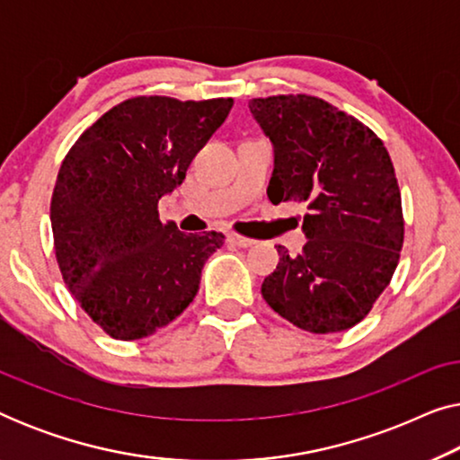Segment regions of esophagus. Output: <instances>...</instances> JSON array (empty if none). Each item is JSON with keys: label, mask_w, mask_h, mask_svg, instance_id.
Wrapping results in <instances>:
<instances>
[{"label": "esophagus", "mask_w": 460, "mask_h": 460, "mask_svg": "<svg viewBox=\"0 0 460 460\" xmlns=\"http://www.w3.org/2000/svg\"><path fill=\"white\" fill-rule=\"evenodd\" d=\"M226 241H228L230 244H236V247H243V249H247V247H251V244L255 243V241H251V238H247V236L236 234V232H230V234L226 236Z\"/></svg>", "instance_id": "obj_1"}]
</instances>
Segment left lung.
Masks as SVG:
<instances>
[{"label": "left lung", "mask_w": 460, "mask_h": 460, "mask_svg": "<svg viewBox=\"0 0 460 460\" xmlns=\"http://www.w3.org/2000/svg\"><path fill=\"white\" fill-rule=\"evenodd\" d=\"M274 144L268 199L307 205L299 255L280 261L261 295L299 329L326 335L360 323L392 280L404 243L402 197L381 137L323 98H253Z\"/></svg>", "instance_id": "left-lung-1"}]
</instances>
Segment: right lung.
<instances>
[{"mask_svg":"<svg viewBox=\"0 0 460 460\" xmlns=\"http://www.w3.org/2000/svg\"><path fill=\"white\" fill-rule=\"evenodd\" d=\"M234 104L232 98L136 96L112 106L68 150L52 219L62 280L106 335L134 341L180 316L199 291L222 232L184 234L159 219V199Z\"/></svg>","mask_w":460,"mask_h":460,"instance_id":"1","label":"right lung"}]
</instances>
